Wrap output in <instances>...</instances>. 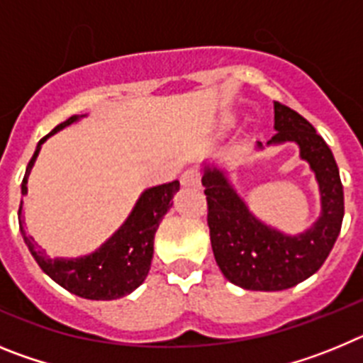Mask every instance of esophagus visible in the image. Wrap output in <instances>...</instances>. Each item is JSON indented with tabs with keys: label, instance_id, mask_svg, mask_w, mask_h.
Listing matches in <instances>:
<instances>
[{
	"label": "esophagus",
	"instance_id": "esophagus-1",
	"mask_svg": "<svg viewBox=\"0 0 363 363\" xmlns=\"http://www.w3.org/2000/svg\"><path fill=\"white\" fill-rule=\"evenodd\" d=\"M201 184V174L198 169H187V171L182 174V185L185 187H200Z\"/></svg>",
	"mask_w": 363,
	"mask_h": 363
}]
</instances>
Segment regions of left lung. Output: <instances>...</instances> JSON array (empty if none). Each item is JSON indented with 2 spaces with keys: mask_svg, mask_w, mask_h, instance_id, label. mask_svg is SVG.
<instances>
[{
  "mask_svg": "<svg viewBox=\"0 0 363 363\" xmlns=\"http://www.w3.org/2000/svg\"><path fill=\"white\" fill-rule=\"evenodd\" d=\"M274 129L278 133L269 143H298L300 156L309 162L318 179L322 216L309 230L287 236L262 223L216 167H205L201 178L218 267L230 284L249 291H284L313 277L331 252L344 220V187L323 138L306 118L278 101Z\"/></svg>",
  "mask_w": 363,
  "mask_h": 363,
  "instance_id": "8db88e82",
  "label": "left lung"
}]
</instances>
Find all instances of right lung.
Wrapping results in <instances>:
<instances>
[{
    "label": "right lung",
    "instance_id": "add662e5",
    "mask_svg": "<svg viewBox=\"0 0 363 363\" xmlns=\"http://www.w3.org/2000/svg\"><path fill=\"white\" fill-rule=\"evenodd\" d=\"M78 120V116L69 118L50 130L38 143V149L30 158L25 171L21 194H27V178L36 162L41 143L54 133ZM179 189V182L147 189L138 200L136 207L127 218L123 225L114 233L111 240L99 247L98 251L79 258H50L45 251L28 236L23 220L19 221V229L23 234L28 251L34 256L41 271L47 272L56 284L65 287L72 294L86 300H116L133 293L138 285H142L149 274L150 262L154 252V234L165 213L172 207V196ZM21 218V207H19Z\"/></svg>",
    "mask_w": 363,
    "mask_h": 363
}]
</instances>
